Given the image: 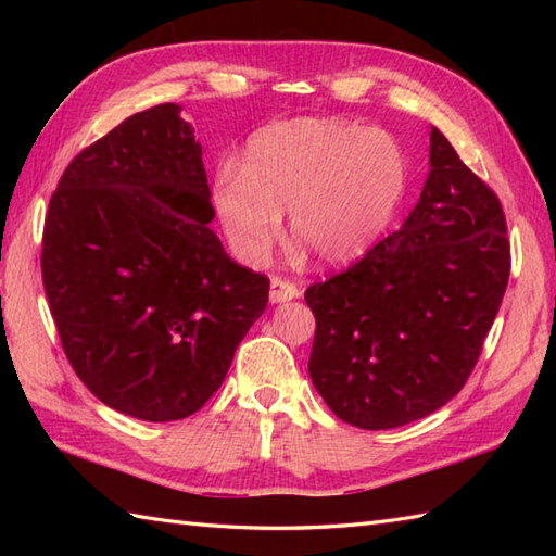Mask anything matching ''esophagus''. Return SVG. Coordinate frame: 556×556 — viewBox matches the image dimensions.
I'll use <instances>...</instances> for the list:
<instances>
[{"mask_svg": "<svg viewBox=\"0 0 556 556\" xmlns=\"http://www.w3.org/2000/svg\"><path fill=\"white\" fill-rule=\"evenodd\" d=\"M299 287L293 285L289 279H281V277H271L269 281V301L271 303H285L299 296Z\"/></svg>", "mask_w": 556, "mask_h": 556, "instance_id": "1", "label": "esophagus"}]
</instances>
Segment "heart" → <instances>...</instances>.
<instances>
[{"label": "heart", "instance_id": "obj_1", "mask_svg": "<svg viewBox=\"0 0 556 556\" xmlns=\"http://www.w3.org/2000/svg\"><path fill=\"white\" fill-rule=\"evenodd\" d=\"M406 181L408 162L392 134L339 119H289L255 131L241 167L224 162L210 198L243 263H263L289 210L293 239L339 265L384 231Z\"/></svg>", "mask_w": 556, "mask_h": 556}]
</instances>
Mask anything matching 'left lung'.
<instances>
[{
    "instance_id": "left-lung-1",
    "label": "left lung",
    "mask_w": 556,
    "mask_h": 556,
    "mask_svg": "<svg viewBox=\"0 0 556 556\" xmlns=\"http://www.w3.org/2000/svg\"><path fill=\"white\" fill-rule=\"evenodd\" d=\"M509 271L497 193L432 128L430 176L404 227L305 289L308 370L325 404L363 430L442 408L476 368Z\"/></svg>"
}]
</instances>
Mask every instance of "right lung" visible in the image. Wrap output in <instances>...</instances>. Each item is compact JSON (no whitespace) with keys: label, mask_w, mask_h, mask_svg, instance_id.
Masks as SVG:
<instances>
[{"label":"right lung","mask_w":556,"mask_h":556,"mask_svg":"<svg viewBox=\"0 0 556 556\" xmlns=\"http://www.w3.org/2000/svg\"><path fill=\"white\" fill-rule=\"evenodd\" d=\"M167 102L68 162L42 231V285L62 349L102 404L169 422L205 406L263 315L269 279L207 224L203 148Z\"/></svg>","instance_id":"right-lung-1"}]
</instances>
